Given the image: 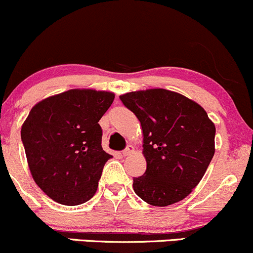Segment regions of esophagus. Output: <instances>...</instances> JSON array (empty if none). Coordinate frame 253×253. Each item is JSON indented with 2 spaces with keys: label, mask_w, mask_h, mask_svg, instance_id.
I'll return each instance as SVG.
<instances>
[{
  "label": "esophagus",
  "mask_w": 253,
  "mask_h": 253,
  "mask_svg": "<svg viewBox=\"0 0 253 253\" xmlns=\"http://www.w3.org/2000/svg\"><path fill=\"white\" fill-rule=\"evenodd\" d=\"M134 151H135V147H134V146L129 145V146H127V147H126V149H124L123 152H122V156H123V157H126V156H129V154H131L132 152H134Z\"/></svg>",
  "instance_id": "34e87169"
}]
</instances>
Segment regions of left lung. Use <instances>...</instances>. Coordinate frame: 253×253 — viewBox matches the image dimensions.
<instances>
[{"mask_svg": "<svg viewBox=\"0 0 253 253\" xmlns=\"http://www.w3.org/2000/svg\"><path fill=\"white\" fill-rule=\"evenodd\" d=\"M140 121L146 172L132 188L149 205L181 202L198 186L214 154L216 127L199 104L167 89L119 96Z\"/></svg>", "mask_w": 253, "mask_h": 253, "instance_id": "8db88e82", "label": "left lung"}]
</instances>
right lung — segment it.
<instances>
[{
    "label": "right lung",
    "instance_id": "add662e5",
    "mask_svg": "<svg viewBox=\"0 0 253 253\" xmlns=\"http://www.w3.org/2000/svg\"><path fill=\"white\" fill-rule=\"evenodd\" d=\"M115 100L111 91L71 89L36 104L21 126L32 178L50 199L80 205L96 192L112 156L102 149L99 121Z\"/></svg>",
    "mask_w": 253,
    "mask_h": 253
}]
</instances>
